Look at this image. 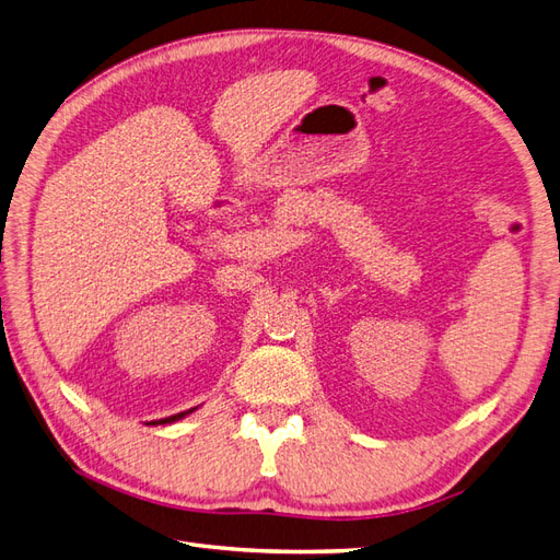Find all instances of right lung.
I'll use <instances>...</instances> for the list:
<instances>
[{"instance_id": "1", "label": "right lung", "mask_w": 560, "mask_h": 560, "mask_svg": "<svg viewBox=\"0 0 560 560\" xmlns=\"http://www.w3.org/2000/svg\"><path fill=\"white\" fill-rule=\"evenodd\" d=\"M191 411H196V407L189 409V411H179V413H175V417H167V419H161V421H151V423H175V421H179V419H184V417H189Z\"/></svg>"}]
</instances>
